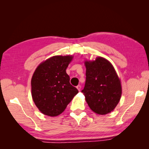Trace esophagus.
I'll return each instance as SVG.
<instances>
[{"mask_svg": "<svg viewBox=\"0 0 149 149\" xmlns=\"http://www.w3.org/2000/svg\"><path fill=\"white\" fill-rule=\"evenodd\" d=\"M81 86L80 85H77V89H78V91H81Z\"/></svg>", "mask_w": 149, "mask_h": 149, "instance_id": "esophagus-1", "label": "esophagus"}]
</instances>
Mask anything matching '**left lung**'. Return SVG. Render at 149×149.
Listing matches in <instances>:
<instances>
[{"instance_id":"1","label":"left lung","mask_w":149,"mask_h":149,"mask_svg":"<svg viewBox=\"0 0 149 149\" xmlns=\"http://www.w3.org/2000/svg\"><path fill=\"white\" fill-rule=\"evenodd\" d=\"M86 81L82 90L89 108L104 115L114 110L122 95L120 79L112 64L102 57L85 61Z\"/></svg>"}]
</instances>
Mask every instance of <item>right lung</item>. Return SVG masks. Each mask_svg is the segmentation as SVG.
Here are the masks:
<instances>
[{"instance_id": "right-lung-1", "label": "right lung", "mask_w": 149, "mask_h": 149, "mask_svg": "<svg viewBox=\"0 0 149 149\" xmlns=\"http://www.w3.org/2000/svg\"><path fill=\"white\" fill-rule=\"evenodd\" d=\"M72 56H54L41 63L31 78V95L41 113L56 116L64 112L78 90L70 83L65 70Z\"/></svg>"}]
</instances>
